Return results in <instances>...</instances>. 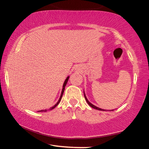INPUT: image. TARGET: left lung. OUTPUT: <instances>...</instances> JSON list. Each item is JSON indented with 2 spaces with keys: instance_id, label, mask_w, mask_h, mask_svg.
I'll return each instance as SVG.
<instances>
[{
  "instance_id": "obj_1",
  "label": "left lung",
  "mask_w": 149,
  "mask_h": 149,
  "mask_svg": "<svg viewBox=\"0 0 149 149\" xmlns=\"http://www.w3.org/2000/svg\"><path fill=\"white\" fill-rule=\"evenodd\" d=\"M84 96H85V100H86V101H87V102L88 103V104H89L91 107H92V108H95V109H97V110H102V111H104V110H103V109H101V108H98V107H95V106H94L93 104H92L91 103V102H89V100H87V99L86 98V97H85V93H84Z\"/></svg>"
}]
</instances>
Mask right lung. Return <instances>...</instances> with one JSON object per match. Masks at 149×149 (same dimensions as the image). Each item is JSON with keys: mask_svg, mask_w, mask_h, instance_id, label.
<instances>
[{"mask_svg": "<svg viewBox=\"0 0 149 149\" xmlns=\"http://www.w3.org/2000/svg\"><path fill=\"white\" fill-rule=\"evenodd\" d=\"M68 79H69V77H68L66 79H65V81H64V85H63V89H62V93H61V95H60V99H59V100L58 101V102L56 103V104H55L53 107H52V108H50V110H52V109H53V108H54L55 107H56V106L59 104V102H60V100H61V99H62V95H63V93H64V89H65V85H66V84H67V82H68ZM47 110H39V111H38V112H47Z\"/></svg>", "mask_w": 149, "mask_h": 149, "instance_id": "add662e5", "label": "right lung"}]
</instances>
